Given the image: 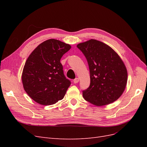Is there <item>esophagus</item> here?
Segmentation results:
<instances>
[{
  "instance_id": "esophagus-1",
  "label": "esophagus",
  "mask_w": 147,
  "mask_h": 147,
  "mask_svg": "<svg viewBox=\"0 0 147 147\" xmlns=\"http://www.w3.org/2000/svg\"><path fill=\"white\" fill-rule=\"evenodd\" d=\"M73 82H74V83H77L79 82V79H78V78H75V79L74 80H73Z\"/></svg>"
}]
</instances>
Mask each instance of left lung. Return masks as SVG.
Returning a JSON list of instances; mask_svg holds the SVG:
<instances>
[{"label": "left lung", "instance_id": "obj_1", "mask_svg": "<svg viewBox=\"0 0 147 147\" xmlns=\"http://www.w3.org/2000/svg\"><path fill=\"white\" fill-rule=\"evenodd\" d=\"M77 47L86 57L90 72V85L83 91L84 99L96 106L117 100L127 80L126 67L119 55L109 45L94 39Z\"/></svg>", "mask_w": 147, "mask_h": 147}]
</instances>
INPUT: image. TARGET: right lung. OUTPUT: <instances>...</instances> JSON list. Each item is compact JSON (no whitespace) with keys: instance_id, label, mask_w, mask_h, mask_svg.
I'll use <instances>...</instances> for the list:
<instances>
[{"instance_id":"1","label":"right lung","mask_w":147,"mask_h":147,"mask_svg":"<svg viewBox=\"0 0 147 147\" xmlns=\"http://www.w3.org/2000/svg\"><path fill=\"white\" fill-rule=\"evenodd\" d=\"M71 48L58 40L49 39L31 53L22 74L25 91L31 99L43 105L63 99L70 85L63 72L60 60Z\"/></svg>"}]
</instances>
